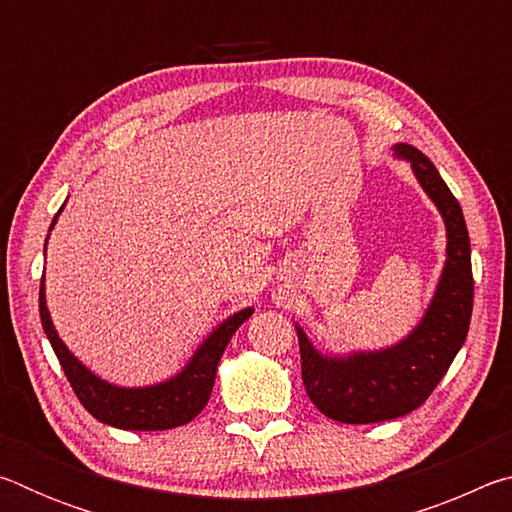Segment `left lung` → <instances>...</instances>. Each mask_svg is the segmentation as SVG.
I'll use <instances>...</instances> for the list:
<instances>
[{
	"instance_id": "left-lung-1",
	"label": "left lung",
	"mask_w": 512,
	"mask_h": 512,
	"mask_svg": "<svg viewBox=\"0 0 512 512\" xmlns=\"http://www.w3.org/2000/svg\"><path fill=\"white\" fill-rule=\"evenodd\" d=\"M395 153L411 162L424 192L447 225V264L431 307L409 339L381 352H357L348 359L323 357L298 327L302 384L327 418L345 424L395 420L427 402L452 366L470 329L474 277L470 235L463 210L427 155L409 144Z\"/></svg>"
}]
</instances>
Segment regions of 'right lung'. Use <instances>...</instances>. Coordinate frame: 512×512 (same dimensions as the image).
I'll list each match as a JSON object with an SVG mask.
<instances>
[{"label": "right lung", "mask_w": 512, "mask_h": 512, "mask_svg": "<svg viewBox=\"0 0 512 512\" xmlns=\"http://www.w3.org/2000/svg\"><path fill=\"white\" fill-rule=\"evenodd\" d=\"M58 214L51 221V228H54ZM250 314H253V309H244L223 320L207 336V341L196 350L192 361L187 363V368L178 377L149 388H117L92 375L58 339V332L47 311L45 282H40V320L60 366H63L69 386L74 388L76 397H79V402L92 418L117 429L164 431L192 422L210 400L216 366L223 357L225 345L230 343L232 334L237 332L241 323H246Z\"/></svg>", "instance_id": "1"}]
</instances>
